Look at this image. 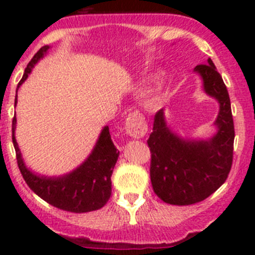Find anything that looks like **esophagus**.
Masks as SVG:
<instances>
[{
  "label": "esophagus",
  "mask_w": 255,
  "mask_h": 255,
  "mask_svg": "<svg viewBox=\"0 0 255 255\" xmlns=\"http://www.w3.org/2000/svg\"><path fill=\"white\" fill-rule=\"evenodd\" d=\"M125 130L126 134L136 139L141 138V136L147 134L148 125L143 115L139 114V112H131L126 119Z\"/></svg>",
  "instance_id": "34e87169"
}]
</instances>
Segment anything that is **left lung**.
I'll return each instance as SVG.
<instances>
[{"mask_svg":"<svg viewBox=\"0 0 255 255\" xmlns=\"http://www.w3.org/2000/svg\"><path fill=\"white\" fill-rule=\"evenodd\" d=\"M194 73L202 79L204 93L220 106L215 132L204 139L184 138L171 129L164 110H159L148 139L153 190L173 206H189L208 198L226 181L233 164L235 131L226 85L211 58L207 65L194 67Z\"/></svg>","mask_w":255,"mask_h":255,"instance_id":"left-lung-1","label":"left lung"}]
</instances>
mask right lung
Returning <instances> with one entry per match:
<instances>
[{
	"label": "right lung",
	"instance_id": "1",
	"mask_svg": "<svg viewBox=\"0 0 255 255\" xmlns=\"http://www.w3.org/2000/svg\"><path fill=\"white\" fill-rule=\"evenodd\" d=\"M49 48V46L42 47L31 58L17 84V89L28 79L33 67L48 53ZM16 103L17 96L15 97V106ZM15 130L16 116L12 120V143L16 152L17 166L29 188L38 197L56 208L74 213L97 211L107 203L111 197L112 172L120 154L112 141L108 126L101 130L100 136L87 158L73 171L58 176L40 175L26 166L15 138Z\"/></svg>",
	"mask_w": 255,
	"mask_h": 255
}]
</instances>
